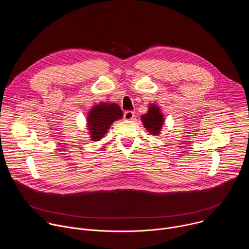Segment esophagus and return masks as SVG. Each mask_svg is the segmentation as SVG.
Instances as JSON below:
<instances>
[{"label": "esophagus", "instance_id": "34e87169", "mask_svg": "<svg viewBox=\"0 0 249 249\" xmlns=\"http://www.w3.org/2000/svg\"><path fill=\"white\" fill-rule=\"evenodd\" d=\"M134 117H135V114L133 111H125L124 112V119L132 120Z\"/></svg>", "mask_w": 249, "mask_h": 249}]
</instances>
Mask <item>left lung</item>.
Returning <instances> with one entry per match:
<instances>
[{"label": "left lung", "mask_w": 249, "mask_h": 249, "mask_svg": "<svg viewBox=\"0 0 249 249\" xmlns=\"http://www.w3.org/2000/svg\"><path fill=\"white\" fill-rule=\"evenodd\" d=\"M142 123H143L146 130L154 136L160 134L162 125L164 123V116L161 113L160 107L155 103L150 104L148 112L141 116Z\"/></svg>", "instance_id": "8db88e82"}]
</instances>
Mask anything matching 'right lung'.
<instances>
[{
    "label": "right lung",
    "mask_w": 249,
    "mask_h": 249,
    "mask_svg": "<svg viewBox=\"0 0 249 249\" xmlns=\"http://www.w3.org/2000/svg\"><path fill=\"white\" fill-rule=\"evenodd\" d=\"M123 117L120 106L112 102H100L88 112L87 127L91 141H100L112 123Z\"/></svg>",
    "instance_id": "add662e5"
}]
</instances>
